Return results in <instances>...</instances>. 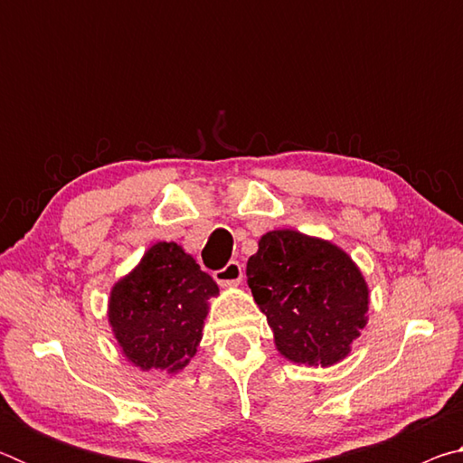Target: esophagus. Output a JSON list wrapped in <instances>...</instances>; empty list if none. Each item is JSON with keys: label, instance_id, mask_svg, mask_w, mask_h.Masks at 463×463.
Instances as JSON below:
<instances>
[{"label": "esophagus", "instance_id": "1", "mask_svg": "<svg viewBox=\"0 0 463 463\" xmlns=\"http://www.w3.org/2000/svg\"><path fill=\"white\" fill-rule=\"evenodd\" d=\"M214 279L221 284L222 288H232L239 286V281L242 279V268L239 261H229L222 269L214 271Z\"/></svg>", "mask_w": 463, "mask_h": 463}]
</instances>
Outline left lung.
<instances>
[{"mask_svg":"<svg viewBox=\"0 0 463 463\" xmlns=\"http://www.w3.org/2000/svg\"><path fill=\"white\" fill-rule=\"evenodd\" d=\"M247 284L278 351L294 364L335 365L367 323L370 289L362 271L323 239L289 229L263 234L247 261Z\"/></svg>","mask_w":463,"mask_h":463,"instance_id":"8db88e82","label":"left lung"}]
</instances>
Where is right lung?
Wrapping results in <instances>:
<instances>
[{
	"label": "right lung",
	"instance_id": "obj_1",
	"mask_svg": "<svg viewBox=\"0 0 463 463\" xmlns=\"http://www.w3.org/2000/svg\"><path fill=\"white\" fill-rule=\"evenodd\" d=\"M216 281L177 242H155L127 278L114 284L108 320L130 364L177 373L202 341Z\"/></svg>",
	"mask_w": 463,
	"mask_h": 463
}]
</instances>
